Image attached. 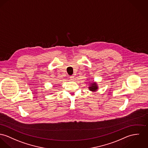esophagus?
I'll return each mask as SVG.
<instances>
[{
    "mask_svg": "<svg viewBox=\"0 0 148 148\" xmlns=\"http://www.w3.org/2000/svg\"><path fill=\"white\" fill-rule=\"evenodd\" d=\"M74 76H70V80H74Z\"/></svg>",
    "mask_w": 148,
    "mask_h": 148,
    "instance_id": "1",
    "label": "esophagus"
}]
</instances>
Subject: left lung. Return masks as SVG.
<instances>
[{
	"label": "left lung",
	"mask_w": 148,
	"mask_h": 148,
	"mask_svg": "<svg viewBox=\"0 0 148 148\" xmlns=\"http://www.w3.org/2000/svg\"><path fill=\"white\" fill-rule=\"evenodd\" d=\"M89 84H90V86L88 87V88H89L90 91L95 92V91H96L98 90L99 87H98V85H97V83L90 82Z\"/></svg>",
	"instance_id": "left-lung-1"
}]
</instances>
